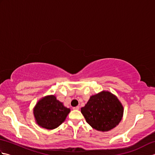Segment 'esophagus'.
Here are the masks:
<instances>
[{"label": "esophagus", "mask_w": 155, "mask_h": 155, "mask_svg": "<svg viewBox=\"0 0 155 155\" xmlns=\"http://www.w3.org/2000/svg\"><path fill=\"white\" fill-rule=\"evenodd\" d=\"M72 108H73L74 110H78L80 108V107H78V106H77V107H73Z\"/></svg>", "instance_id": "obj_1"}]
</instances>
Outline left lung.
I'll list each match as a JSON object with an SVG mask.
<instances>
[{"instance_id":"left-lung-1","label":"left lung","mask_w":155,"mask_h":155,"mask_svg":"<svg viewBox=\"0 0 155 155\" xmlns=\"http://www.w3.org/2000/svg\"><path fill=\"white\" fill-rule=\"evenodd\" d=\"M87 123L94 129L108 131L118 124L123 114V107L112 93L103 91L91 97L85 106L81 108Z\"/></svg>"}]
</instances>
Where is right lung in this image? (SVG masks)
Masks as SVG:
<instances>
[{"instance_id":"1","label":"right lung","mask_w":155,"mask_h":155,"mask_svg":"<svg viewBox=\"0 0 155 155\" xmlns=\"http://www.w3.org/2000/svg\"><path fill=\"white\" fill-rule=\"evenodd\" d=\"M70 112L54 95L48 96L38 101L34 109L37 124L47 129H54L63 123Z\"/></svg>"}]
</instances>
